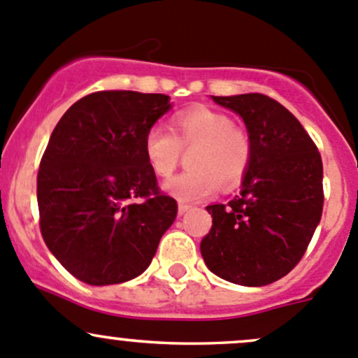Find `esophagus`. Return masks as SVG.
<instances>
[{"instance_id": "34e87169", "label": "esophagus", "mask_w": 358, "mask_h": 358, "mask_svg": "<svg viewBox=\"0 0 358 358\" xmlns=\"http://www.w3.org/2000/svg\"><path fill=\"white\" fill-rule=\"evenodd\" d=\"M191 208V205H187V203H182V201H179V207H178V210H179V214L182 215L184 212H187Z\"/></svg>"}]
</instances>
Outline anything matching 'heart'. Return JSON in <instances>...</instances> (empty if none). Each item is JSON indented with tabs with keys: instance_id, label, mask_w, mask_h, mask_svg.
I'll return each mask as SVG.
<instances>
[{
	"instance_id": "heart-1",
	"label": "heart",
	"mask_w": 358,
	"mask_h": 358,
	"mask_svg": "<svg viewBox=\"0 0 358 358\" xmlns=\"http://www.w3.org/2000/svg\"><path fill=\"white\" fill-rule=\"evenodd\" d=\"M182 151H191L189 171L169 180L165 191L178 200L196 201L214 194L221 184L226 189L240 184L249 171L252 143L228 115L196 106L172 118V132L153 125L144 136V155L158 178L174 174Z\"/></svg>"
}]
</instances>
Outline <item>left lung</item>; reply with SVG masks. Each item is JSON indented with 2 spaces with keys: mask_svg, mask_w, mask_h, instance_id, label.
<instances>
[{
  "mask_svg": "<svg viewBox=\"0 0 358 358\" xmlns=\"http://www.w3.org/2000/svg\"><path fill=\"white\" fill-rule=\"evenodd\" d=\"M242 116L252 158L240 196L208 205L212 228L200 243L212 273L247 287L285 277L304 256L324 208L317 146L280 102L263 94L212 97Z\"/></svg>",
  "mask_w": 358,
  "mask_h": 358,
  "instance_id": "8db88e82",
  "label": "left lung"
}]
</instances>
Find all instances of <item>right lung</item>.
Segmentation results:
<instances>
[{"label":"right lung","instance_id":"obj_1","mask_svg":"<svg viewBox=\"0 0 358 358\" xmlns=\"http://www.w3.org/2000/svg\"><path fill=\"white\" fill-rule=\"evenodd\" d=\"M169 109L164 94L101 90L74 102L52 132L38 171L40 229L78 280L139 277L174 222L178 201L144 155L148 129Z\"/></svg>","mask_w":358,"mask_h":358}]
</instances>
